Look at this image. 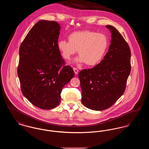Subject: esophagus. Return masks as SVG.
Masks as SVG:
<instances>
[{"label":"esophagus","instance_id":"obj_1","mask_svg":"<svg viewBox=\"0 0 149 149\" xmlns=\"http://www.w3.org/2000/svg\"><path fill=\"white\" fill-rule=\"evenodd\" d=\"M73 70H74V72H75V74H78V70L77 68H73Z\"/></svg>","mask_w":149,"mask_h":149}]
</instances>
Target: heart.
<instances>
[{
	"instance_id": "b5f03b06",
	"label": "heart",
	"mask_w": 149,
	"mask_h": 149,
	"mask_svg": "<svg viewBox=\"0 0 149 149\" xmlns=\"http://www.w3.org/2000/svg\"><path fill=\"white\" fill-rule=\"evenodd\" d=\"M68 41L61 40L57 47L65 60H69L78 50L80 57L77 61L88 66L99 64L104 56L107 47L108 39L100 33L91 31L75 32L68 36Z\"/></svg>"
}]
</instances>
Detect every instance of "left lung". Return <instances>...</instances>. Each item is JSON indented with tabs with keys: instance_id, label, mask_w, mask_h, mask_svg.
<instances>
[{
	"instance_id": "left-lung-1",
	"label": "left lung",
	"mask_w": 149,
	"mask_h": 149,
	"mask_svg": "<svg viewBox=\"0 0 149 149\" xmlns=\"http://www.w3.org/2000/svg\"><path fill=\"white\" fill-rule=\"evenodd\" d=\"M111 32L108 52L100 63L92 69L79 72L81 102L95 111L113 106L126 89L131 72V51L118 31L107 25Z\"/></svg>"
}]
</instances>
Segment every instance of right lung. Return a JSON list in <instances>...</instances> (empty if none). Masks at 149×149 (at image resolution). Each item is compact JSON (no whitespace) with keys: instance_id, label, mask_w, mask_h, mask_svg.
Returning <instances> with one entry per match:
<instances>
[{"instance_id":"1","label":"right lung","mask_w":149,"mask_h":149,"mask_svg":"<svg viewBox=\"0 0 149 149\" xmlns=\"http://www.w3.org/2000/svg\"><path fill=\"white\" fill-rule=\"evenodd\" d=\"M60 26L41 20L30 29L19 48L17 69L22 92L36 107L51 109L61 100V92L74 76L57 47Z\"/></svg>"}]
</instances>
